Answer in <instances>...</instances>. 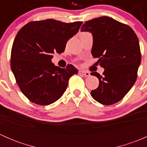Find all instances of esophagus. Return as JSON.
Masks as SVG:
<instances>
[{"mask_svg": "<svg viewBox=\"0 0 147 147\" xmlns=\"http://www.w3.org/2000/svg\"><path fill=\"white\" fill-rule=\"evenodd\" d=\"M79 74L84 75V77H89L90 75V72H87V71H84V70H80L79 71Z\"/></svg>", "mask_w": 147, "mask_h": 147, "instance_id": "obj_1", "label": "esophagus"}]
</instances>
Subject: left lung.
<instances>
[{
    "mask_svg": "<svg viewBox=\"0 0 147 147\" xmlns=\"http://www.w3.org/2000/svg\"><path fill=\"white\" fill-rule=\"evenodd\" d=\"M80 30L92 33V55L105 69L103 76L97 72L91 73L100 82L98 87L91 91V96L102 105L117 103L137 80L141 63L137 35L129 26L106 16L86 21Z\"/></svg>",
    "mask_w": 147,
    "mask_h": 147,
    "instance_id": "left-lung-1",
    "label": "left lung"
}]
</instances>
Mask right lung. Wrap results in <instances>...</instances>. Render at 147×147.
<instances>
[{
    "label": "right lung",
    "mask_w": 147,
    "mask_h": 147,
    "mask_svg": "<svg viewBox=\"0 0 147 147\" xmlns=\"http://www.w3.org/2000/svg\"><path fill=\"white\" fill-rule=\"evenodd\" d=\"M82 22L65 23L53 19L25 25L16 35L11 50L12 72L25 96L33 103L48 105L64 94L68 80L78 69L55 66V53L65 51L67 42L76 35Z\"/></svg>",
    "instance_id": "1"
}]
</instances>
